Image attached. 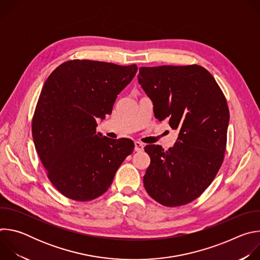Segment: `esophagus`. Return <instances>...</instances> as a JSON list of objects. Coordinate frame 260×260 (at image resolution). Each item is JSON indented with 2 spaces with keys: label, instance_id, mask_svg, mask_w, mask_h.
Segmentation results:
<instances>
[{
  "label": "esophagus",
  "instance_id": "34e87169",
  "mask_svg": "<svg viewBox=\"0 0 260 260\" xmlns=\"http://www.w3.org/2000/svg\"><path fill=\"white\" fill-rule=\"evenodd\" d=\"M144 150V144L140 142H135V151L142 152Z\"/></svg>",
  "mask_w": 260,
  "mask_h": 260
}]
</instances>
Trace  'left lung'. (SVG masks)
I'll return each instance as SVG.
<instances>
[{
    "label": "left lung",
    "instance_id": "obj_1",
    "mask_svg": "<svg viewBox=\"0 0 260 260\" xmlns=\"http://www.w3.org/2000/svg\"><path fill=\"white\" fill-rule=\"evenodd\" d=\"M139 84L153 102L158 120L179 131L169 150L147 145L150 156L143 182L153 200L179 207L198 199L224 158L230 111L211 73L199 64L142 67Z\"/></svg>",
    "mask_w": 260,
    "mask_h": 260
}]
</instances>
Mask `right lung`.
Here are the masks:
<instances>
[{"label": "right lung", "instance_id": "1", "mask_svg": "<svg viewBox=\"0 0 260 260\" xmlns=\"http://www.w3.org/2000/svg\"><path fill=\"white\" fill-rule=\"evenodd\" d=\"M137 71V64L73 59L58 66L45 81L32 116V139L48 179L66 198H99L133 153L131 140L96 133L95 119L112 113L117 94Z\"/></svg>", "mask_w": 260, "mask_h": 260}]
</instances>
